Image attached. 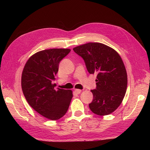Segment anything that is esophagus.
Listing matches in <instances>:
<instances>
[{"label":"esophagus","mask_w":150,"mask_h":150,"mask_svg":"<svg viewBox=\"0 0 150 150\" xmlns=\"http://www.w3.org/2000/svg\"><path fill=\"white\" fill-rule=\"evenodd\" d=\"M75 92L77 94H79V93H81V90H79V89H75Z\"/></svg>","instance_id":"1"}]
</instances>
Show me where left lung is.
Returning a JSON list of instances; mask_svg holds the SVG:
<instances>
[{"mask_svg": "<svg viewBox=\"0 0 150 150\" xmlns=\"http://www.w3.org/2000/svg\"><path fill=\"white\" fill-rule=\"evenodd\" d=\"M73 51L84 60L88 72L97 73V88L91 90L93 100L91 111L104 116L115 111L125 96L128 77L119 54L111 47L98 42L78 46Z\"/></svg>", "mask_w": 150, "mask_h": 150, "instance_id": "obj_1", "label": "left lung"}]
</instances>
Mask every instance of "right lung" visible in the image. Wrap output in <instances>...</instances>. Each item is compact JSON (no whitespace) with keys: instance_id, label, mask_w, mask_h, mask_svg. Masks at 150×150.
Instances as JSON below:
<instances>
[{"instance_id":"obj_1","label":"right lung","mask_w":150,"mask_h":150,"mask_svg":"<svg viewBox=\"0 0 150 150\" xmlns=\"http://www.w3.org/2000/svg\"><path fill=\"white\" fill-rule=\"evenodd\" d=\"M70 51L53 48L38 52L28 60L22 73V90L28 104L50 120H58L64 115L73 97L71 90H55L52 83L60 61Z\"/></svg>"}]
</instances>
